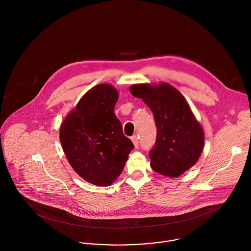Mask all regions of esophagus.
<instances>
[{
    "label": "esophagus",
    "mask_w": 251,
    "mask_h": 251,
    "mask_svg": "<svg viewBox=\"0 0 251 251\" xmlns=\"http://www.w3.org/2000/svg\"><path fill=\"white\" fill-rule=\"evenodd\" d=\"M131 141H132V143L134 145V147L135 148H137L138 146H139V140H138V137H137V135H133V136H131Z\"/></svg>",
    "instance_id": "34e87169"
}]
</instances>
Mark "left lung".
Here are the masks:
<instances>
[{"mask_svg": "<svg viewBox=\"0 0 251 251\" xmlns=\"http://www.w3.org/2000/svg\"><path fill=\"white\" fill-rule=\"evenodd\" d=\"M131 93L154 116L157 136L149 153L151 167L167 177L181 175L197 163L204 146L202 128L184 97L168 84H133Z\"/></svg>", "mask_w": 251, "mask_h": 251, "instance_id": "8db88e82", "label": "left lung"}]
</instances>
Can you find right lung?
<instances>
[{"label":"right lung","instance_id":"add662e5","mask_svg":"<svg viewBox=\"0 0 251 251\" xmlns=\"http://www.w3.org/2000/svg\"><path fill=\"white\" fill-rule=\"evenodd\" d=\"M118 99L114 86H94L60 128L61 145L73 169L99 186L110 185L120 176L134 148L114 113Z\"/></svg>","mask_w":251,"mask_h":251}]
</instances>
